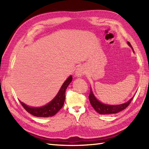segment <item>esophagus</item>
<instances>
[{
	"instance_id": "34e87169",
	"label": "esophagus",
	"mask_w": 149,
	"mask_h": 149,
	"mask_svg": "<svg viewBox=\"0 0 149 149\" xmlns=\"http://www.w3.org/2000/svg\"><path fill=\"white\" fill-rule=\"evenodd\" d=\"M85 74V70L84 68L82 67V66H80V67H78L75 71V75L77 77H81L84 75Z\"/></svg>"
}]
</instances>
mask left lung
<instances>
[{"instance_id": "8db88e82", "label": "left lung", "mask_w": 149, "mask_h": 149, "mask_svg": "<svg viewBox=\"0 0 149 149\" xmlns=\"http://www.w3.org/2000/svg\"><path fill=\"white\" fill-rule=\"evenodd\" d=\"M127 43L132 49L131 43L129 42H127ZM132 50H133V49H132ZM133 97H132L127 102L123 103L122 104H119V105H107V104H103L98 100L96 99V97H95L94 94L93 93V91H91V89H90V93L89 95V100L91 105L92 106L94 109L95 110L97 113H99V114H102V115L117 113L125 109L126 107L130 104L132 99H133Z\"/></svg>"}]
</instances>
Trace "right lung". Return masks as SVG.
I'll use <instances>...</instances> for the list:
<instances>
[{"label": "right lung", "instance_id": "1", "mask_svg": "<svg viewBox=\"0 0 149 149\" xmlns=\"http://www.w3.org/2000/svg\"><path fill=\"white\" fill-rule=\"evenodd\" d=\"M72 81V76L70 75L63 84L61 88H60L58 93L57 94L54 99L47 105L40 107H30L20 101L22 106L28 113L37 117H49L55 115L63 106L65 99L66 89Z\"/></svg>", "mask_w": 149, "mask_h": 149}]
</instances>
